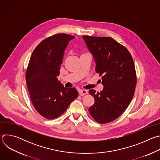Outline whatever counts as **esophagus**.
Wrapping results in <instances>:
<instances>
[{
  "instance_id": "obj_1",
  "label": "esophagus",
  "mask_w": 160,
  "mask_h": 160,
  "mask_svg": "<svg viewBox=\"0 0 160 160\" xmlns=\"http://www.w3.org/2000/svg\"><path fill=\"white\" fill-rule=\"evenodd\" d=\"M78 92H79V94H80V96H83L84 95H86V94H88V90H85V89H83V90L80 89V90H79Z\"/></svg>"
}]
</instances>
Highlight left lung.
Returning <instances> with one entry per match:
<instances>
[{
  "label": "left lung",
  "mask_w": 160,
  "mask_h": 160,
  "mask_svg": "<svg viewBox=\"0 0 160 160\" xmlns=\"http://www.w3.org/2000/svg\"><path fill=\"white\" fill-rule=\"evenodd\" d=\"M83 38L94 58L96 72L104 85L100 92L89 90L95 102L88 111L98 123H109L122 115L133 97L137 83L133 60L128 49L111 37Z\"/></svg>",
  "instance_id": "8db88e82"
}]
</instances>
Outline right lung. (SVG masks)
Returning <instances> with one entry per match:
<instances>
[{
  "mask_svg": "<svg viewBox=\"0 0 160 160\" xmlns=\"http://www.w3.org/2000/svg\"><path fill=\"white\" fill-rule=\"evenodd\" d=\"M75 37L58 33L42 40L34 49L26 72L32 102L41 116L54 119L78 96L75 88H66L58 81L60 66L67 45Z\"/></svg>",
  "mask_w": 160,
  "mask_h": 160,
  "instance_id": "add662e5",
  "label": "right lung"
}]
</instances>
